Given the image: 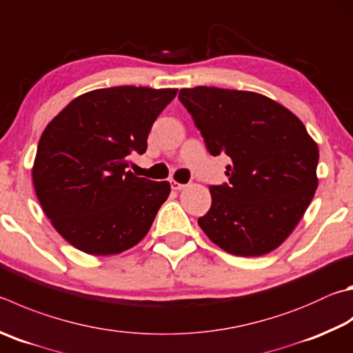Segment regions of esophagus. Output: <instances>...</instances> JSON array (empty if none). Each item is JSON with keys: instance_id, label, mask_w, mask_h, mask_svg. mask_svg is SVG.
Listing matches in <instances>:
<instances>
[{"instance_id": "obj_1", "label": "esophagus", "mask_w": 353, "mask_h": 353, "mask_svg": "<svg viewBox=\"0 0 353 353\" xmlns=\"http://www.w3.org/2000/svg\"><path fill=\"white\" fill-rule=\"evenodd\" d=\"M185 187H187V185H185V183L176 182V181H171V188H172V190H176V191H181V190H183Z\"/></svg>"}]
</instances>
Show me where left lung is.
<instances>
[{
	"label": "left lung",
	"instance_id": "obj_1",
	"mask_svg": "<svg viewBox=\"0 0 353 353\" xmlns=\"http://www.w3.org/2000/svg\"><path fill=\"white\" fill-rule=\"evenodd\" d=\"M179 99L211 156L227 154L228 185L210 187L199 225L236 256H262L283 243L318 188L319 150L296 115L252 91L197 86Z\"/></svg>",
	"mask_w": 353,
	"mask_h": 353
}]
</instances>
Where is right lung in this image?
Returning <instances> with one entry per match:
<instances>
[{"instance_id":"obj_1","label":"right lung","mask_w":353,"mask_h":353,"mask_svg":"<svg viewBox=\"0 0 353 353\" xmlns=\"http://www.w3.org/2000/svg\"><path fill=\"white\" fill-rule=\"evenodd\" d=\"M177 89L115 86L81 94L44 128L32 166L38 201L70 245L94 256L137 245L170 196V182L128 170L143 154Z\"/></svg>"}]
</instances>
